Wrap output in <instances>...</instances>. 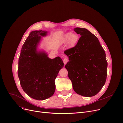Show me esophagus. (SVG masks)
I'll return each mask as SVG.
<instances>
[{
  "label": "esophagus",
  "instance_id": "obj_1",
  "mask_svg": "<svg viewBox=\"0 0 123 123\" xmlns=\"http://www.w3.org/2000/svg\"><path fill=\"white\" fill-rule=\"evenodd\" d=\"M68 60L67 58H64V59L63 60V63H64V64H67V62H68Z\"/></svg>",
  "mask_w": 123,
  "mask_h": 123
}]
</instances>
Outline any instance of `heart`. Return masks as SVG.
<instances>
[{
    "label": "heart",
    "instance_id": "1",
    "mask_svg": "<svg viewBox=\"0 0 123 123\" xmlns=\"http://www.w3.org/2000/svg\"><path fill=\"white\" fill-rule=\"evenodd\" d=\"M78 39V37L76 34H72L71 32L66 33L62 37L61 41V44H65L70 42L71 44H75Z\"/></svg>",
    "mask_w": 123,
    "mask_h": 123
}]
</instances>
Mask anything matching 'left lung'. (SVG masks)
<instances>
[{"label":"left lung","instance_id":"8db88e82","mask_svg":"<svg viewBox=\"0 0 123 123\" xmlns=\"http://www.w3.org/2000/svg\"><path fill=\"white\" fill-rule=\"evenodd\" d=\"M74 31L81 36L76 46L65 51L69 60L65 68L74 91L84 97H92L105 83V53L98 38L87 29L76 27Z\"/></svg>","mask_w":123,"mask_h":123}]
</instances>
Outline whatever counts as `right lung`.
<instances>
[{"instance_id":"right-lung-1","label":"right lung","mask_w":123,"mask_h":123,"mask_svg":"<svg viewBox=\"0 0 123 123\" xmlns=\"http://www.w3.org/2000/svg\"><path fill=\"white\" fill-rule=\"evenodd\" d=\"M46 31L31 32L23 45L18 59V75L24 91L38 100L52 97L55 91V80L64 63L60 56L51 59L44 50H39Z\"/></svg>"}]
</instances>
